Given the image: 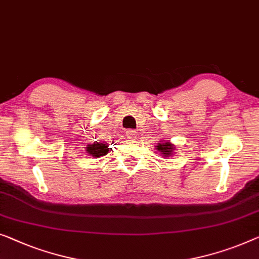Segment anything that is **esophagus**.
<instances>
[{"label":"esophagus","mask_w":259,"mask_h":259,"mask_svg":"<svg viewBox=\"0 0 259 259\" xmlns=\"http://www.w3.org/2000/svg\"><path fill=\"white\" fill-rule=\"evenodd\" d=\"M126 137L128 139H136L137 138V132L134 130L126 131Z\"/></svg>","instance_id":"esophagus-1"}]
</instances>
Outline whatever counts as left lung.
<instances>
[{
	"label": "left lung",
	"instance_id": "8db88e82",
	"mask_svg": "<svg viewBox=\"0 0 259 259\" xmlns=\"http://www.w3.org/2000/svg\"><path fill=\"white\" fill-rule=\"evenodd\" d=\"M155 151L159 152L162 157H170L175 153V145L170 141H159L155 146Z\"/></svg>",
	"mask_w": 259,
	"mask_h": 259
}]
</instances>
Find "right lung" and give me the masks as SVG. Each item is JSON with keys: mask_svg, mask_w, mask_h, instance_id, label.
<instances>
[{"mask_svg": "<svg viewBox=\"0 0 259 259\" xmlns=\"http://www.w3.org/2000/svg\"><path fill=\"white\" fill-rule=\"evenodd\" d=\"M107 142H93L92 145H88V147L85 148L86 153L92 157H100L103 155H106L108 152L111 151Z\"/></svg>", "mask_w": 259, "mask_h": 259, "instance_id": "right-lung-1", "label": "right lung"}]
</instances>
